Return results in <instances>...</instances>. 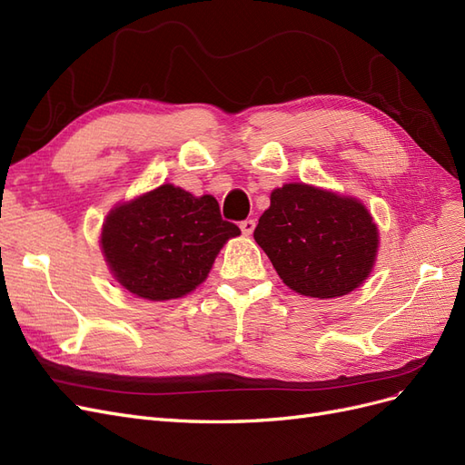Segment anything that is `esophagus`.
<instances>
[{
  "mask_svg": "<svg viewBox=\"0 0 465 465\" xmlns=\"http://www.w3.org/2000/svg\"><path fill=\"white\" fill-rule=\"evenodd\" d=\"M254 229H256V221L254 219H246V221L241 223V231L246 236H250L252 232H254Z\"/></svg>",
  "mask_w": 465,
  "mask_h": 465,
  "instance_id": "esophagus-1",
  "label": "esophagus"
}]
</instances>
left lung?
<instances>
[{"mask_svg":"<svg viewBox=\"0 0 465 465\" xmlns=\"http://www.w3.org/2000/svg\"><path fill=\"white\" fill-rule=\"evenodd\" d=\"M270 200L254 238L289 289L335 299L364 283L380 241L372 215L357 198L291 182Z\"/></svg>","mask_w":465,"mask_h":465,"instance_id":"left-lung-1","label":"left lung"}]
</instances>
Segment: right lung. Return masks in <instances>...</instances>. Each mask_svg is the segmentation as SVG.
I'll return each instance as SVG.
<instances>
[{
  "mask_svg": "<svg viewBox=\"0 0 465 465\" xmlns=\"http://www.w3.org/2000/svg\"><path fill=\"white\" fill-rule=\"evenodd\" d=\"M241 234L213 195L163 184L110 209L101 250L118 283L139 299L186 297L207 279L221 248Z\"/></svg>",
  "mask_w": 465,
  "mask_h": 465,
  "instance_id": "right-lung-1",
  "label": "right lung"
}]
</instances>
